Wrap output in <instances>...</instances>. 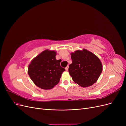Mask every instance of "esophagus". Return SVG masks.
Segmentation results:
<instances>
[{
    "label": "esophagus",
    "instance_id": "obj_1",
    "mask_svg": "<svg viewBox=\"0 0 126 126\" xmlns=\"http://www.w3.org/2000/svg\"><path fill=\"white\" fill-rule=\"evenodd\" d=\"M68 68H69V67L68 66H67L66 68H65V69H66V71H68Z\"/></svg>",
    "mask_w": 126,
    "mask_h": 126
}]
</instances>
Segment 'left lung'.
<instances>
[{
	"mask_svg": "<svg viewBox=\"0 0 126 126\" xmlns=\"http://www.w3.org/2000/svg\"><path fill=\"white\" fill-rule=\"evenodd\" d=\"M71 58L72 62L68 71L75 82L82 87H87L97 81L102 65L97 56L83 49L71 53Z\"/></svg>",
	"mask_w": 126,
	"mask_h": 126,
	"instance_id": "8db88e82",
	"label": "left lung"
}]
</instances>
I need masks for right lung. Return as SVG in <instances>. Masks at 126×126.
<instances>
[{"label":"right lung","mask_w":126,"mask_h":126,"mask_svg":"<svg viewBox=\"0 0 126 126\" xmlns=\"http://www.w3.org/2000/svg\"><path fill=\"white\" fill-rule=\"evenodd\" d=\"M56 52L45 50L30 63L28 74L35 84L43 89H51L59 82L64 68L60 65L61 59H56Z\"/></svg>","instance_id":"1"}]
</instances>
